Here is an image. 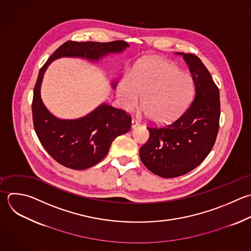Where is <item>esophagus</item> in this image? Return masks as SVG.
<instances>
[{"label":"esophagus","mask_w":251,"mask_h":251,"mask_svg":"<svg viewBox=\"0 0 251 251\" xmlns=\"http://www.w3.org/2000/svg\"><path fill=\"white\" fill-rule=\"evenodd\" d=\"M138 125H139V123L136 120H131V124H130L131 128H135Z\"/></svg>","instance_id":"obj_1"}]
</instances>
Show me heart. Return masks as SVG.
<instances>
[{
	"mask_svg": "<svg viewBox=\"0 0 251 251\" xmlns=\"http://www.w3.org/2000/svg\"><path fill=\"white\" fill-rule=\"evenodd\" d=\"M193 92L192 77L162 59L136 64L129 78L117 85V97L124 110H132L141 96V107L147 118L159 123L178 116L189 104Z\"/></svg>",
	"mask_w": 251,
	"mask_h": 251,
	"instance_id": "heart-1",
	"label": "heart"
}]
</instances>
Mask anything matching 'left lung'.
<instances>
[{
    "instance_id": "1",
    "label": "left lung",
    "mask_w": 251,
    "mask_h": 251,
    "mask_svg": "<svg viewBox=\"0 0 251 251\" xmlns=\"http://www.w3.org/2000/svg\"><path fill=\"white\" fill-rule=\"evenodd\" d=\"M176 55L188 66L194 99L173 123L147 127L149 139L139 150L146 168L165 178L182 176L203 162L215 143L220 120L219 89L210 73L195 55Z\"/></svg>"
}]
</instances>
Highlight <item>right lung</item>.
<instances>
[{
	"instance_id": "obj_1",
	"label": "right lung",
	"mask_w": 251,
	"mask_h": 251,
	"mask_svg": "<svg viewBox=\"0 0 251 251\" xmlns=\"http://www.w3.org/2000/svg\"><path fill=\"white\" fill-rule=\"evenodd\" d=\"M128 47L125 41H68L41 68L33 91L34 129L46 151L61 165L74 170H85L99 163L107 155L115 138L130 129V117L105 102L78 119L66 120L54 116L41 98L45 72L53 61L61 58H80L98 63L108 55L123 53ZM111 85L115 88L116 80H112Z\"/></svg>"
}]
</instances>
